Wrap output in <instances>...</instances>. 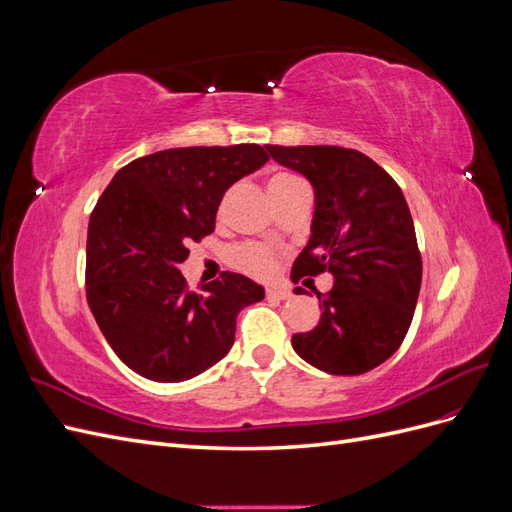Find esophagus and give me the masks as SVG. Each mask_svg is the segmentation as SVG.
Instances as JSON below:
<instances>
[{"label": "esophagus", "instance_id": "obj_1", "mask_svg": "<svg viewBox=\"0 0 512 512\" xmlns=\"http://www.w3.org/2000/svg\"><path fill=\"white\" fill-rule=\"evenodd\" d=\"M267 297L277 299V301H286L292 297V290L286 286H269L267 288Z\"/></svg>", "mask_w": 512, "mask_h": 512}]
</instances>
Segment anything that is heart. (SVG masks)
Segmentation results:
<instances>
[{
  "label": "heart",
  "instance_id": "b5f03b06",
  "mask_svg": "<svg viewBox=\"0 0 512 512\" xmlns=\"http://www.w3.org/2000/svg\"><path fill=\"white\" fill-rule=\"evenodd\" d=\"M284 179H294V177L277 175L271 181H284ZM230 256H232V262H235L239 269H243L250 275L269 277L275 271V252L267 245L243 243V245H237Z\"/></svg>",
  "mask_w": 512,
  "mask_h": 512
}]
</instances>
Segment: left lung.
Instances as JSON below:
<instances>
[{
	"instance_id": "1",
	"label": "left lung",
	"mask_w": 512,
	"mask_h": 512,
	"mask_svg": "<svg viewBox=\"0 0 512 512\" xmlns=\"http://www.w3.org/2000/svg\"><path fill=\"white\" fill-rule=\"evenodd\" d=\"M267 151L314 188L312 235L294 260L292 282L324 271L335 280L318 294L320 322L292 335V348L327 374H365L404 342L421 290L423 265L404 192L361 151L331 145H267Z\"/></svg>"
}]
</instances>
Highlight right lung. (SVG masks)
<instances>
[{
    "label": "right lung",
    "mask_w": 512,
    "mask_h": 512,
    "mask_svg": "<svg viewBox=\"0 0 512 512\" xmlns=\"http://www.w3.org/2000/svg\"><path fill=\"white\" fill-rule=\"evenodd\" d=\"M269 160L260 145L181 147L117 170L89 218L87 303L108 346L138 376L183 382L235 342L265 288L239 273L190 292L188 245L211 235L226 190Z\"/></svg>",
    "instance_id": "1"
}]
</instances>
